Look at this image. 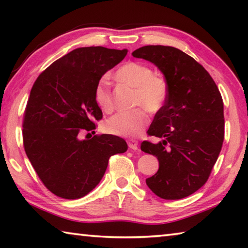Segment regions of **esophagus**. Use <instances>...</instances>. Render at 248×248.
Listing matches in <instances>:
<instances>
[{"mask_svg": "<svg viewBox=\"0 0 248 248\" xmlns=\"http://www.w3.org/2000/svg\"><path fill=\"white\" fill-rule=\"evenodd\" d=\"M128 145L131 150H134V151L138 150V141L137 140H133V139L128 140Z\"/></svg>", "mask_w": 248, "mask_h": 248, "instance_id": "obj_1", "label": "esophagus"}]
</instances>
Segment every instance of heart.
Instances as JSON below:
<instances>
[{"label":"heart","instance_id":"obj_1","mask_svg":"<svg viewBox=\"0 0 248 248\" xmlns=\"http://www.w3.org/2000/svg\"><path fill=\"white\" fill-rule=\"evenodd\" d=\"M116 77L121 82L136 87L134 105L140 106L129 111L117 112L106 120L104 128L106 132L119 137H137L149 124V114L161 109L169 97V85L165 78L153 74L149 65L140 62H128L117 70ZM95 100L104 111L114 108L112 96L106 78H102L96 84Z\"/></svg>","mask_w":248,"mask_h":248}]
</instances>
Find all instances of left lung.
I'll list each match as a JSON object with an SVG mask.
<instances>
[{"label": "left lung", "mask_w": 248, "mask_h": 248, "mask_svg": "<svg viewBox=\"0 0 248 248\" xmlns=\"http://www.w3.org/2000/svg\"><path fill=\"white\" fill-rule=\"evenodd\" d=\"M132 56L156 65L169 85V97L148 130L161 141L141 143L159 163L146 185L159 198H185L207 183L219 157L224 140L222 96L207 70L182 50L144 46Z\"/></svg>", "instance_id": "1"}]
</instances>
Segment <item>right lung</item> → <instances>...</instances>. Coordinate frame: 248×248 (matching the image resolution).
Segmentation results:
<instances>
[{
    "label": "right lung",
    "mask_w": 248,
    "mask_h": 248,
    "mask_svg": "<svg viewBox=\"0 0 248 248\" xmlns=\"http://www.w3.org/2000/svg\"><path fill=\"white\" fill-rule=\"evenodd\" d=\"M127 52L74 49L33 83L24 112V149L41 182L58 197L78 199L89 194L103 178L109 157L128 150L125 141L112 134L79 139L103 118L94 96L96 84Z\"/></svg>",
    "instance_id": "right-lung-1"
}]
</instances>
